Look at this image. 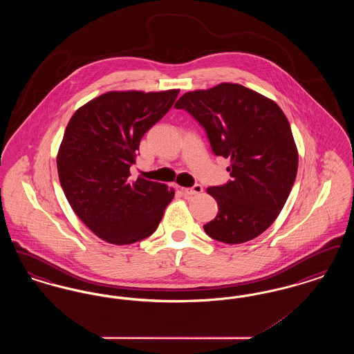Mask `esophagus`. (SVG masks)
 <instances>
[{
	"label": "esophagus",
	"instance_id": "esophagus-1",
	"mask_svg": "<svg viewBox=\"0 0 354 354\" xmlns=\"http://www.w3.org/2000/svg\"><path fill=\"white\" fill-rule=\"evenodd\" d=\"M182 191L185 192V195L192 196V195H199V194H202L203 187L201 185H195L194 187H191V188H183Z\"/></svg>",
	"mask_w": 354,
	"mask_h": 354
}]
</instances>
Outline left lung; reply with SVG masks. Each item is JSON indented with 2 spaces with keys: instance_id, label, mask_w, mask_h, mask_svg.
I'll return each instance as SVG.
<instances>
[{
  "instance_id": "obj_1",
  "label": "left lung",
  "mask_w": 354,
  "mask_h": 354,
  "mask_svg": "<svg viewBox=\"0 0 354 354\" xmlns=\"http://www.w3.org/2000/svg\"><path fill=\"white\" fill-rule=\"evenodd\" d=\"M196 119L211 149L231 160V180L207 188L218 202L205 234L227 244L261 235L279 216L295 183L299 152L286 114L270 98L223 82L183 94L175 103Z\"/></svg>"
}]
</instances>
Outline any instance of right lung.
I'll use <instances>...</instances> for the list:
<instances>
[{"mask_svg":"<svg viewBox=\"0 0 354 354\" xmlns=\"http://www.w3.org/2000/svg\"><path fill=\"white\" fill-rule=\"evenodd\" d=\"M179 94L109 91L68 120L57 155L59 182L73 211L102 240L124 245L158 228L175 191L130 179L142 136L166 115Z\"/></svg>","mask_w":354,"mask_h":354,"instance_id":"right-lung-1","label":"right lung"}]
</instances>
